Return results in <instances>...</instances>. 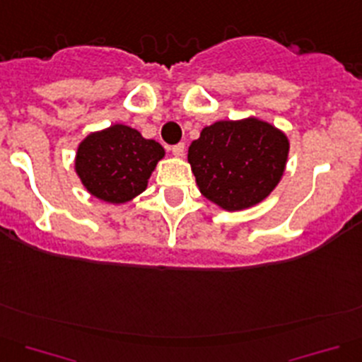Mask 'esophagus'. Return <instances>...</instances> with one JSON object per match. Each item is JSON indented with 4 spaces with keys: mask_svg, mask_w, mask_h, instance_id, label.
Listing matches in <instances>:
<instances>
[{
    "mask_svg": "<svg viewBox=\"0 0 362 362\" xmlns=\"http://www.w3.org/2000/svg\"><path fill=\"white\" fill-rule=\"evenodd\" d=\"M171 152H173L175 157H184V153H185V145H184V143H178V145L171 146Z\"/></svg>",
    "mask_w": 362,
    "mask_h": 362,
    "instance_id": "34e87169",
    "label": "esophagus"
}]
</instances>
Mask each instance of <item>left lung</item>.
I'll use <instances>...</instances> for the list:
<instances>
[{"mask_svg": "<svg viewBox=\"0 0 362 362\" xmlns=\"http://www.w3.org/2000/svg\"><path fill=\"white\" fill-rule=\"evenodd\" d=\"M290 143L285 132L251 117L209 125L191 143L187 160L199 192L228 212L267 198L285 173Z\"/></svg>", "mask_w": 362, "mask_h": 362, "instance_id": "8db88e82", "label": "left lung"}]
</instances>
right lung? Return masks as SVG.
<instances>
[{
    "label": "right lung",
    "mask_w": 362,
    "mask_h": 362,
    "mask_svg": "<svg viewBox=\"0 0 362 362\" xmlns=\"http://www.w3.org/2000/svg\"><path fill=\"white\" fill-rule=\"evenodd\" d=\"M164 148L127 125L88 134L77 146L76 173L86 191L103 202H131L148 185Z\"/></svg>",
    "instance_id": "right-lung-1"
}]
</instances>
